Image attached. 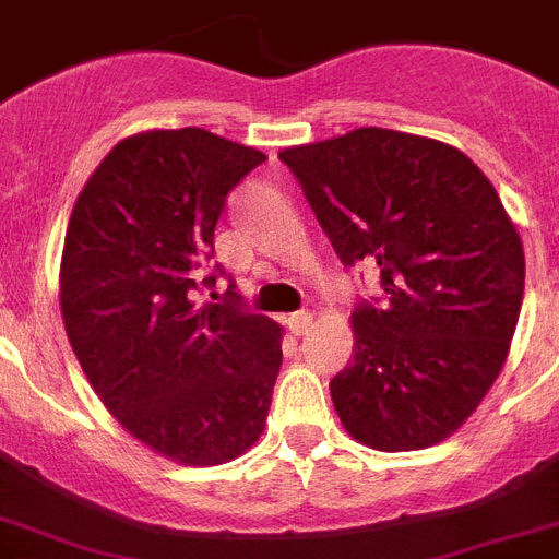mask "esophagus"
<instances>
[{
	"label": "esophagus",
	"mask_w": 559,
	"mask_h": 559,
	"mask_svg": "<svg viewBox=\"0 0 559 559\" xmlns=\"http://www.w3.org/2000/svg\"><path fill=\"white\" fill-rule=\"evenodd\" d=\"M310 326H313V313H305V310H301V313L288 316V330L294 332V335H305Z\"/></svg>",
	"instance_id": "34e87169"
}]
</instances>
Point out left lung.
Masks as SVG:
<instances>
[{"mask_svg": "<svg viewBox=\"0 0 559 559\" xmlns=\"http://www.w3.org/2000/svg\"><path fill=\"white\" fill-rule=\"evenodd\" d=\"M280 160L337 258L377 263L388 299L352 313V360L330 382L343 429L380 452L447 440L501 373L524 299V246L499 193L449 143L382 127Z\"/></svg>", "mask_w": 559, "mask_h": 559, "instance_id": "1", "label": "left lung"}]
</instances>
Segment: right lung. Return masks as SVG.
<instances>
[{
    "label": "right lung",
    "mask_w": 559,
    "mask_h": 559,
    "mask_svg": "<svg viewBox=\"0 0 559 559\" xmlns=\"http://www.w3.org/2000/svg\"><path fill=\"white\" fill-rule=\"evenodd\" d=\"M263 152L199 127L107 152L76 197L60 260L71 349L110 416L152 452L222 465L263 435L283 326L229 301L197 307L227 193ZM218 269V265H216Z\"/></svg>",
    "instance_id": "1"
}]
</instances>
